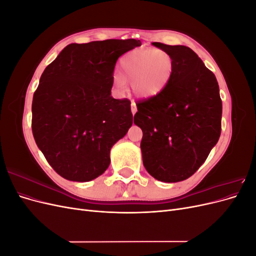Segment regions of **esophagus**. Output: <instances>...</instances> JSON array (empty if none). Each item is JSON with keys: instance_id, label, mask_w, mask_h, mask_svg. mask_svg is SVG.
I'll return each instance as SVG.
<instances>
[{"instance_id": "34e87169", "label": "esophagus", "mask_w": 256, "mask_h": 256, "mask_svg": "<svg viewBox=\"0 0 256 256\" xmlns=\"http://www.w3.org/2000/svg\"><path fill=\"white\" fill-rule=\"evenodd\" d=\"M131 112H132V114L134 115L136 112V102H131Z\"/></svg>"}]
</instances>
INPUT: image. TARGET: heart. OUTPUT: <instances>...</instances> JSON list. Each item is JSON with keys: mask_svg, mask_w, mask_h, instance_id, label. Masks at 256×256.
I'll return each instance as SVG.
<instances>
[{"mask_svg": "<svg viewBox=\"0 0 256 256\" xmlns=\"http://www.w3.org/2000/svg\"><path fill=\"white\" fill-rule=\"evenodd\" d=\"M122 76L115 74L113 82L120 90L126 88V80L138 96L152 98L159 95L172 80L174 58L160 48L134 49L120 58Z\"/></svg>", "mask_w": 256, "mask_h": 256, "instance_id": "heart-1", "label": "heart"}]
</instances>
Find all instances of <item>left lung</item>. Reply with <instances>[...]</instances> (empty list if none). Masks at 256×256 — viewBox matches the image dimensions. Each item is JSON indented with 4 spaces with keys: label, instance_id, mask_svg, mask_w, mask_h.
Wrapping results in <instances>:
<instances>
[{
    "label": "left lung",
    "instance_id": "8db88e82",
    "mask_svg": "<svg viewBox=\"0 0 256 256\" xmlns=\"http://www.w3.org/2000/svg\"><path fill=\"white\" fill-rule=\"evenodd\" d=\"M174 58L166 90L138 99L134 124L143 131V164L152 177L177 182L194 174L221 134L222 100L212 72L186 46L152 42Z\"/></svg>",
    "mask_w": 256,
    "mask_h": 256
}]
</instances>
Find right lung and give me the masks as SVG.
<instances>
[{
    "label": "right lung",
    "mask_w": 256,
    "mask_h": 256,
    "mask_svg": "<svg viewBox=\"0 0 256 256\" xmlns=\"http://www.w3.org/2000/svg\"><path fill=\"white\" fill-rule=\"evenodd\" d=\"M136 40L70 44L46 67L32 102L38 148L58 175L90 182L110 164V150L132 125L130 100L111 96L118 58Z\"/></svg>",
    "instance_id": "add662e5"
}]
</instances>
